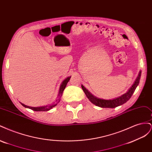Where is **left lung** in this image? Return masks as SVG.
Returning <instances> with one entry per match:
<instances>
[{
  "mask_svg": "<svg viewBox=\"0 0 152 152\" xmlns=\"http://www.w3.org/2000/svg\"><path fill=\"white\" fill-rule=\"evenodd\" d=\"M141 75V71H140L138 75H137L136 80L134 82V84H133L132 86L130 87L129 89V90L126 92V93L121 95V96H118L117 98H113L112 99H104L98 98L97 97H96V96H94L93 94H92L83 85H82L81 87H82V90L84 91V93L86 94L87 98L89 99V100L92 103L95 104L96 106H98L99 107L113 108L126 103L127 101L131 98L132 95L135 91V89H136L137 86H138L140 83Z\"/></svg>",
  "mask_w": 152,
  "mask_h": 152,
  "instance_id": "left-lung-1",
  "label": "left lung"
}]
</instances>
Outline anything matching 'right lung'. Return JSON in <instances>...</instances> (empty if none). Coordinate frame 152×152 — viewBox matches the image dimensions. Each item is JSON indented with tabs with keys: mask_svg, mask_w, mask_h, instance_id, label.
I'll use <instances>...</instances> for the list:
<instances>
[{
	"mask_svg": "<svg viewBox=\"0 0 152 152\" xmlns=\"http://www.w3.org/2000/svg\"><path fill=\"white\" fill-rule=\"evenodd\" d=\"M71 78V76L70 77H68L67 78L64 80L60 86V87H59V93H58V98L57 99L55 100V102H53V103L51 104H49L48 105H45V106H42V107H29V106H27L24 104L23 103H22L20 102V103L21 104V105L23 106L24 107L27 108H29L31 109L32 110H34V111H37V112H44V111H49L50 109H52L53 108H54V107H56V106L58 104V103L60 102V99L62 96L63 94V92L64 91V89H65V87L66 86V84L68 82V81L70 80Z\"/></svg>",
	"mask_w": 152,
	"mask_h": 152,
	"instance_id": "obj_1",
	"label": "right lung"
}]
</instances>
